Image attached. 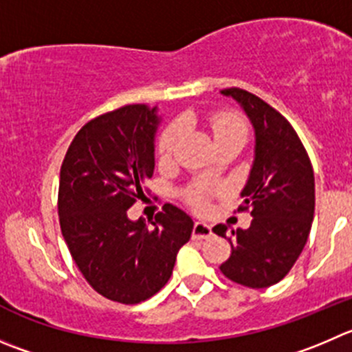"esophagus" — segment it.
I'll return each instance as SVG.
<instances>
[{
  "mask_svg": "<svg viewBox=\"0 0 352 352\" xmlns=\"http://www.w3.org/2000/svg\"><path fill=\"white\" fill-rule=\"evenodd\" d=\"M212 235V228H210L209 224L207 223H200V221H197L195 224H193V232H192V236L195 240H204V239H209V236Z\"/></svg>",
  "mask_w": 352,
  "mask_h": 352,
  "instance_id": "esophagus-1",
  "label": "esophagus"
}]
</instances>
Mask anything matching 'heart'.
Returning <instances> with one entry per match:
<instances>
[{"instance_id": "heart-1", "label": "heart", "mask_w": 352, "mask_h": 352, "mask_svg": "<svg viewBox=\"0 0 352 352\" xmlns=\"http://www.w3.org/2000/svg\"><path fill=\"white\" fill-rule=\"evenodd\" d=\"M210 129H212L214 138L219 140L224 138V136L230 135H243L245 136V124L240 117L233 116V113H216V116L210 117ZM183 131V124L179 120L169 124L164 133L159 138V145H157V150L162 157H169L170 153L174 152V146H176V142H178L179 135ZM192 204L199 209H204L207 204V195L206 192H195L192 195Z\"/></svg>"}]
</instances>
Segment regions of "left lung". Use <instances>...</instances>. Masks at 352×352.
<instances>
[{
  "instance_id": "obj_1",
  "label": "left lung",
  "mask_w": 352,
  "mask_h": 352,
  "mask_svg": "<svg viewBox=\"0 0 352 352\" xmlns=\"http://www.w3.org/2000/svg\"><path fill=\"white\" fill-rule=\"evenodd\" d=\"M243 107L256 131V159L243 188L239 212H250L247 230L212 232L232 245L219 266L239 285L266 289L289 274L302 252L314 216V173L309 155L292 124L273 107L240 88L223 89Z\"/></svg>"
}]
</instances>
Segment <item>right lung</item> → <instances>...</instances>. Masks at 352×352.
Instances as JSON below:
<instances>
[{
  "label": "right lung",
  "mask_w": 352,
  "mask_h": 352,
  "mask_svg": "<svg viewBox=\"0 0 352 352\" xmlns=\"http://www.w3.org/2000/svg\"><path fill=\"white\" fill-rule=\"evenodd\" d=\"M155 109L126 105L88 120L74 136L60 169L58 219L74 263L107 299L138 304L173 274L176 254L190 240L192 217L173 204L148 228L128 219L145 200L152 178Z\"/></svg>",
  "instance_id": "obj_1"
}]
</instances>
